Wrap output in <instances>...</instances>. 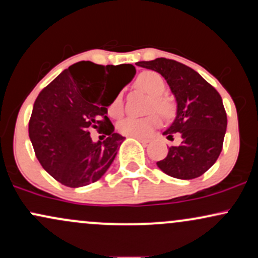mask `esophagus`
I'll use <instances>...</instances> for the list:
<instances>
[{
  "mask_svg": "<svg viewBox=\"0 0 258 258\" xmlns=\"http://www.w3.org/2000/svg\"><path fill=\"white\" fill-rule=\"evenodd\" d=\"M135 138L138 139V141L141 142V143H143V144L149 143V139H147V138H142V137H135Z\"/></svg>",
  "mask_w": 258,
  "mask_h": 258,
  "instance_id": "esophagus-1",
  "label": "esophagus"
}]
</instances>
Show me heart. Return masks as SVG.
Segmentation results:
<instances>
[{"mask_svg":"<svg viewBox=\"0 0 258 258\" xmlns=\"http://www.w3.org/2000/svg\"><path fill=\"white\" fill-rule=\"evenodd\" d=\"M136 87L138 90L146 92L152 97V102L149 104V110L158 111L162 116H170L174 111L173 100L170 97L164 96L166 90L165 79L159 73L147 70L141 73L136 79ZM123 112V99L122 93H117L112 98L108 106V114L112 117H119ZM160 125V119L158 115L152 114L146 117L128 116L120 120L117 123V130L120 133L132 137H147L153 130Z\"/></svg>","mask_w":258,"mask_h":258,"instance_id":"heart-1","label":"heart"}]
</instances>
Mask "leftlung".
<instances>
[{
  "label": "left lung",
  "instance_id": "left-lung-1",
  "mask_svg": "<svg viewBox=\"0 0 258 258\" xmlns=\"http://www.w3.org/2000/svg\"><path fill=\"white\" fill-rule=\"evenodd\" d=\"M137 65L161 74L177 102L176 119L164 135L170 141L177 135L182 142L170 147L166 158L156 165L174 178H198L215 164L223 147L227 114L220 93L195 70L172 59Z\"/></svg>",
  "mask_w": 258,
  "mask_h": 258
}]
</instances>
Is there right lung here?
Returning a JSON list of instances; mask_svg holds the SVG:
<instances>
[{
	"instance_id": "1",
	"label": "right lung",
	"mask_w": 258,
	"mask_h": 258,
	"mask_svg": "<svg viewBox=\"0 0 258 258\" xmlns=\"http://www.w3.org/2000/svg\"><path fill=\"white\" fill-rule=\"evenodd\" d=\"M111 67L79 61L58 75L35 100L29 137L36 158L53 178L70 188L102 178L125 139L114 132L106 114L112 98L133 79L136 68L122 64L128 73L126 84L102 98ZM91 129L102 135V141H91Z\"/></svg>"
}]
</instances>
